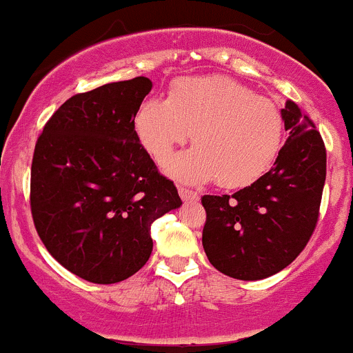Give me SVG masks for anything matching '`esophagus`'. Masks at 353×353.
<instances>
[{
	"mask_svg": "<svg viewBox=\"0 0 353 353\" xmlns=\"http://www.w3.org/2000/svg\"><path fill=\"white\" fill-rule=\"evenodd\" d=\"M178 194H180L181 201L185 202H195L199 199V194L197 192H194L192 188H187V187H178Z\"/></svg>",
	"mask_w": 353,
	"mask_h": 353,
	"instance_id": "esophagus-1",
	"label": "esophagus"
}]
</instances>
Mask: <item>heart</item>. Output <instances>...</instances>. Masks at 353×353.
Returning <instances> with one entry per match:
<instances>
[{"instance_id":"b5f03b06","label":"heart","mask_w":353,"mask_h":353,"mask_svg":"<svg viewBox=\"0 0 353 353\" xmlns=\"http://www.w3.org/2000/svg\"><path fill=\"white\" fill-rule=\"evenodd\" d=\"M135 132L156 163L165 165L192 135L195 148L170 163L188 183L218 180L242 188L259 180L276 159L283 117L276 104L226 77H185L166 101L148 99L135 114Z\"/></svg>"}]
</instances>
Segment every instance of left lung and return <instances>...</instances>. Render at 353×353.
<instances>
[{"label": "left lung", "mask_w": 353, "mask_h": 353, "mask_svg": "<svg viewBox=\"0 0 353 353\" xmlns=\"http://www.w3.org/2000/svg\"><path fill=\"white\" fill-rule=\"evenodd\" d=\"M288 139L274 166L233 195H204L202 245L235 280H263L295 261L316 230L326 180V148L294 101L281 110Z\"/></svg>", "instance_id": "obj_1"}]
</instances>
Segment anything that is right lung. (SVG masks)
I'll list each match as a JSON object with an SVG mask.
<instances>
[{
  "mask_svg": "<svg viewBox=\"0 0 353 353\" xmlns=\"http://www.w3.org/2000/svg\"><path fill=\"white\" fill-rule=\"evenodd\" d=\"M148 77L66 99L44 125L30 170V211L48 252L77 276L110 285L152 252L151 225L181 205L141 144L135 114Z\"/></svg>",
  "mask_w": 353,
  "mask_h": 353,
  "instance_id": "add662e5",
  "label": "right lung"
}]
</instances>
